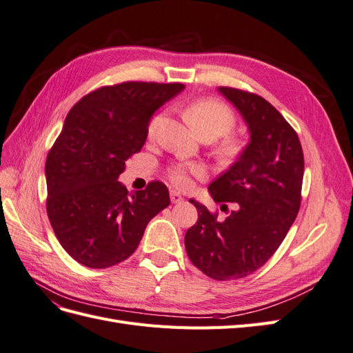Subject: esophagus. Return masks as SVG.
I'll list each match as a JSON object with an SVG mask.
<instances>
[{"label": "esophagus", "mask_w": 353, "mask_h": 353, "mask_svg": "<svg viewBox=\"0 0 353 353\" xmlns=\"http://www.w3.org/2000/svg\"><path fill=\"white\" fill-rule=\"evenodd\" d=\"M170 201L175 203V205H178V203L184 201V197L181 196L179 193H176V191H170Z\"/></svg>", "instance_id": "obj_1"}]
</instances>
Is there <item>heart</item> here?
<instances>
[{
    "instance_id": "heart-1",
    "label": "heart",
    "mask_w": 353,
    "mask_h": 353,
    "mask_svg": "<svg viewBox=\"0 0 353 353\" xmlns=\"http://www.w3.org/2000/svg\"><path fill=\"white\" fill-rule=\"evenodd\" d=\"M185 117L188 123L194 128V131L200 137H208L210 140L225 135L234 130L236 126V113L232 112L228 104L222 103L216 99H200L191 103L187 110ZM162 116H153L147 125V135L154 137L157 126ZM231 150V145L227 147ZM206 175V170L197 163H181L169 169V178L179 188H187L191 184V178H201Z\"/></svg>"
}]
</instances>
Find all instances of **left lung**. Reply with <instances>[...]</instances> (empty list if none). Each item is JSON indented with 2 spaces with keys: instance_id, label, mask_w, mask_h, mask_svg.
Wrapping results in <instances>:
<instances>
[{
  "instance_id": "obj_1",
  "label": "left lung",
  "mask_w": 353,
  "mask_h": 353,
  "mask_svg": "<svg viewBox=\"0 0 353 353\" xmlns=\"http://www.w3.org/2000/svg\"><path fill=\"white\" fill-rule=\"evenodd\" d=\"M219 91L243 114L250 143L209 185L222 210L236 208L225 219L190 200L199 219L185 234V250L203 274L228 281L258 271L280 248L301 208L305 162L296 131L271 103L237 88Z\"/></svg>"
}]
</instances>
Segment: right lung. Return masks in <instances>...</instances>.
<instances>
[{"instance_id": "1", "label": "right lung", "mask_w": 353, "mask_h": 353, "mask_svg": "<svg viewBox=\"0 0 353 353\" xmlns=\"http://www.w3.org/2000/svg\"><path fill=\"white\" fill-rule=\"evenodd\" d=\"M183 90L179 82L105 85L68 113L46 162L47 215L61 248L83 266L130 258L147 223L169 206L160 181L128 193L117 178L144 145L150 117Z\"/></svg>"}]
</instances>
